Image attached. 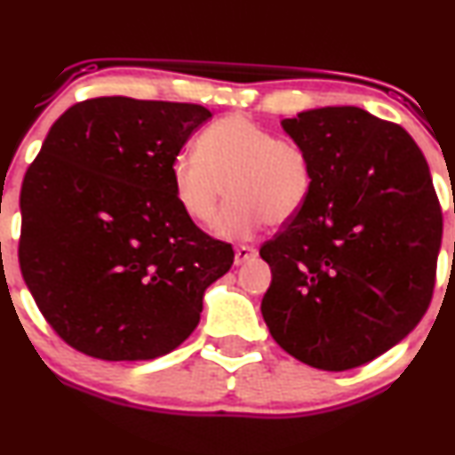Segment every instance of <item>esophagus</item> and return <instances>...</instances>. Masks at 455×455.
<instances>
[{
	"mask_svg": "<svg viewBox=\"0 0 455 455\" xmlns=\"http://www.w3.org/2000/svg\"><path fill=\"white\" fill-rule=\"evenodd\" d=\"M256 251L251 245H239V248H235V265H243V262H248L251 259H256Z\"/></svg>",
	"mask_w": 455,
	"mask_h": 455,
	"instance_id": "1",
	"label": "esophagus"
}]
</instances>
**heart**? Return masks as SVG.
<instances>
[{
    "label": "heart",
    "mask_w": 455,
    "mask_h": 455,
    "mask_svg": "<svg viewBox=\"0 0 455 455\" xmlns=\"http://www.w3.org/2000/svg\"><path fill=\"white\" fill-rule=\"evenodd\" d=\"M196 155H178L169 167L175 204L190 222L207 227L224 186L231 204L216 220L222 239H250L265 222H283L305 205L314 167L303 146L275 138L243 114L212 123L196 140Z\"/></svg>",
    "instance_id": "b5f03b06"
}]
</instances>
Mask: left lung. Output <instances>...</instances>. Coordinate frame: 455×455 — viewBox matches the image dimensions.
<instances>
[{
  "mask_svg": "<svg viewBox=\"0 0 455 455\" xmlns=\"http://www.w3.org/2000/svg\"><path fill=\"white\" fill-rule=\"evenodd\" d=\"M282 129L307 150L314 186L260 248L273 275L262 317L300 363L354 369L430 305L443 220L428 163L403 127L354 106L305 109Z\"/></svg>",
  "mask_w": 455,
  "mask_h": 455,
  "instance_id": "obj_1",
  "label": "left lung"
}]
</instances>
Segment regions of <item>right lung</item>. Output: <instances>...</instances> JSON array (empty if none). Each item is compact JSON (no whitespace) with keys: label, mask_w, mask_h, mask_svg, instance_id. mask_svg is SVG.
<instances>
[{"label":"right lung","mask_w":455,"mask_h":455,"mask_svg":"<svg viewBox=\"0 0 455 455\" xmlns=\"http://www.w3.org/2000/svg\"><path fill=\"white\" fill-rule=\"evenodd\" d=\"M212 112L97 97L48 131L20 188L19 262L57 335L101 360H152L188 339L233 248L175 204L169 167Z\"/></svg>","instance_id":"obj_1"}]
</instances>
